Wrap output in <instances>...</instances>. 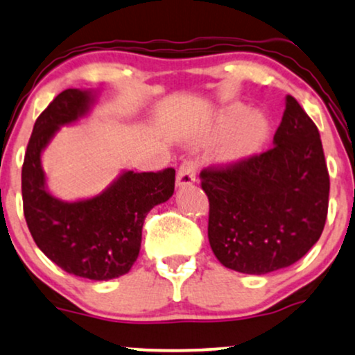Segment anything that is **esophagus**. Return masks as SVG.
<instances>
[{"instance_id":"1","label":"esophagus","mask_w":355,"mask_h":355,"mask_svg":"<svg viewBox=\"0 0 355 355\" xmlns=\"http://www.w3.org/2000/svg\"><path fill=\"white\" fill-rule=\"evenodd\" d=\"M195 177H196V164L190 159L183 160L177 173V185L178 187L191 185V183L195 182Z\"/></svg>"}]
</instances>
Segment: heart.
Segmentation results:
<instances>
[{
	"label": "heart",
	"mask_w": 355,
	"mask_h": 355,
	"mask_svg": "<svg viewBox=\"0 0 355 355\" xmlns=\"http://www.w3.org/2000/svg\"><path fill=\"white\" fill-rule=\"evenodd\" d=\"M244 115H245V107L242 106L231 107V110H227L221 119L223 128L224 129L232 128V125H236ZM267 136H268V121L259 113L249 114L239 123V125H237L236 131L232 132L230 144H227V154L232 157L250 154V152L259 149V147L263 144V141H266Z\"/></svg>",
	"instance_id": "1"
}]
</instances>
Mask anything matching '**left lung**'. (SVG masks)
I'll use <instances>...</instances> for the list:
<instances>
[{"mask_svg":"<svg viewBox=\"0 0 355 355\" xmlns=\"http://www.w3.org/2000/svg\"><path fill=\"white\" fill-rule=\"evenodd\" d=\"M273 144L200 173L211 249L224 267L250 275L298 262L327 218L329 172L320 131L290 95Z\"/></svg>","mask_w":355,"mask_h":355,"instance_id":"left-lung-1","label":"left lung"}]
</instances>
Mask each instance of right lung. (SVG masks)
<instances>
[{
    "label": "right lung",
    "mask_w": 355,
    "mask_h": 355,
    "mask_svg": "<svg viewBox=\"0 0 355 355\" xmlns=\"http://www.w3.org/2000/svg\"><path fill=\"white\" fill-rule=\"evenodd\" d=\"M89 100L87 92L64 89L35 121L22 164V209L37 248L62 270L110 280L131 270L147 213L173 195L175 170L125 172L101 195L75 203L53 198L44 187L40 152L58 125L87 113Z\"/></svg>",
    "instance_id": "1"
}]
</instances>
